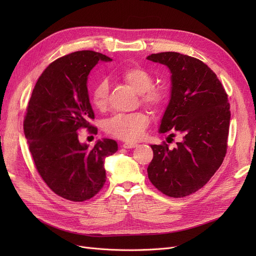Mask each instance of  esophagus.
I'll return each instance as SVG.
<instances>
[{
    "mask_svg": "<svg viewBox=\"0 0 256 256\" xmlns=\"http://www.w3.org/2000/svg\"><path fill=\"white\" fill-rule=\"evenodd\" d=\"M137 146H138L137 143H130V142H126V143H124V144H122L124 148H126V150L135 148V147H137Z\"/></svg>",
    "mask_w": 256,
    "mask_h": 256,
    "instance_id": "esophagus-1",
    "label": "esophagus"
}]
</instances>
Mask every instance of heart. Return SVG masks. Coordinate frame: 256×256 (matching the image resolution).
I'll use <instances>...</instances> for the list:
<instances>
[{
	"instance_id": "1",
	"label": "heart",
	"mask_w": 256,
	"mask_h": 256,
	"mask_svg": "<svg viewBox=\"0 0 256 256\" xmlns=\"http://www.w3.org/2000/svg\"><path fill=\"white\" fill-rule=\"evenodd\" d=\"M120 78L134 91L140 94L141 102L154 111L162 109L167 102L164 90L152 87L154 78L143 67L128 66L120 72ZM109 84L102 80L93 87L91 100L98 110L102 111L108 106ZM150 124V118L145 113L136 112L130 114H118L106 121V132L119 140L134 142L143 137L145 130Z\"/></svg>"
}]
</instances>
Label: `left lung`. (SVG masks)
Listing matches in <instances>:
<instances>
[{
  "mask_svg": "<svg viewBox=\"0 0 256 256\" xmlns=\"http://www.w3.org/2000/svg\"><path fill=\"white\" fill-rule=\"evenodd\" d=\"M146 59L171 74L170 100L158 132L182 137L173 150L152 145L148 178L163 194L184 197L201 189L223 162L230 121L227 94L214 72L196 58L165 52Z\"/></svg>",
  "mask_w": 256,
  "mask_h": 256,
  "instance_id": "left-lung-1",
  "label": "left lung"
}]
</instances>
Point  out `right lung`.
<instances>
[{
    "label": "right lung",
    "mask_w": 256,
    "mask_h": 256,
    "mask_svg": "<svg viewBox=\"0 0 256 256\" xmlns=\"http://www.w3.org/2000/svg\"><path fill=\"white\" fill-rule=\"evenodd\" d=\"M100 61H112L92 50L70 54L50 63L39 76L26 108L24 132L40 176L57 195L76 202L92 198L104 186L106 158L118 150L115 140H98L93 148L78 140L90 126L88 76Z\"/></svg>",
    "instance_id": "add662e5"
}]
</instances>
